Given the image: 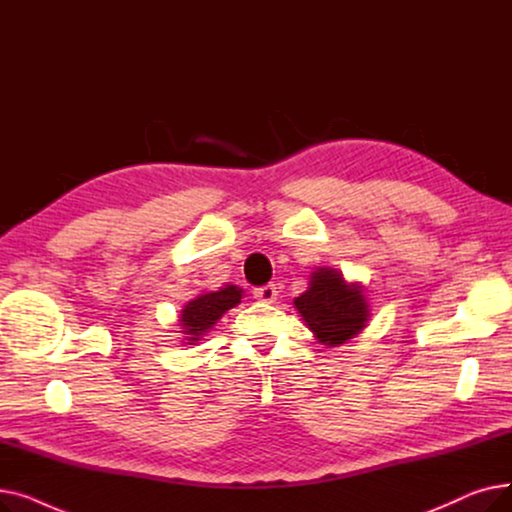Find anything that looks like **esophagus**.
I'll return each mask as SVG.
<instances>
[{"instance_id":"obj_1","label":"esophagus","mask_w":512,"mask_h":512,"mask_svg":"<svg viewBox=\"0 0 512 512\" xmlns=\"http://www.w3.org/2000/svg\"><path fill=\"white\" fill-rule=\"evenodd\" d=\"M255 299L261 303H274L278 299L276 284H265V286L255 288Z\"/></svg>"}]
</instances>
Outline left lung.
Returning a JSON list of instances; mask_svg holds the SVG:
<instances>
[{
	"instance_id": "8db88e82",
	"label": "left lung",
	"mask_w": 512,
	"mask_h": 512,
	"mask_svg": "<svg viewBox=\"0 0 512 512\" xmlns=\"http://www.w3.org/2000/svg\"><path fill=\"white\" fill-rule=\"evenodd\" d=\"M294 307L315 338L326 346L355 338L369 319L363 286L348 284L332 267H319L311 274L309 288L294 299Z\"/></svg>"
}]
</instances>
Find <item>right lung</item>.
I'll return each instance as SVG.
<instances>
[{
    "mask_svg": "<svg viewBox=\"0 0 512 512\" xmlns=\"http://www.w3.org/2000/svg\"><path fill=\"white\" fill-rule=\"evenodd\" d=\"M242 299V288L228 284L226 288H220L215 292L199 294L197 299L188 301L184 309L180 311L178 326L184 334V344H197L215 324L222 315L236 307Z\"/></svg>",
    "mask_w": 512,
    "mask_h": 512,
    "instance_id": "1",
    "label": "right lung"
}]
</instances>
